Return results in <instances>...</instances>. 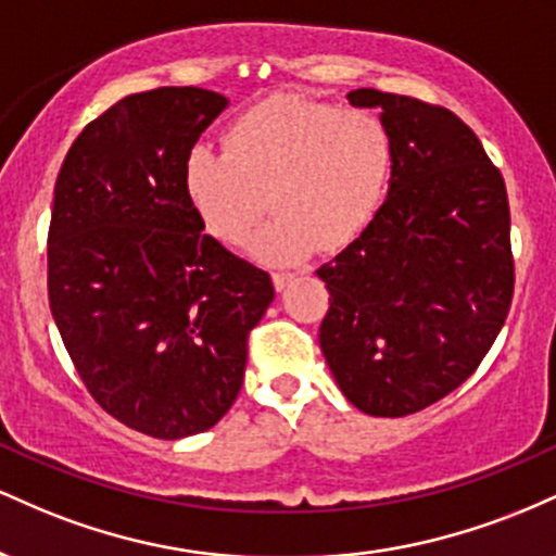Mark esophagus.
Returning <instances> with one entry per match:
<instances>
[{
  "label": "esophagus",
  "mask_w": 556,
  "mask_h": 556,
  "mask_svg": "<svg viewBox=\"0 0 556 556\" xmlns=\"http://www.w3.org/2000/svg\"><path fill=\"white\" fill-rule=\"evenodd\" d=\"M292 279H295V274H287V271H277V274H271L274 290H277V292H282L285 287L292 282Z\"/></svg>",
  "instance_id": "esophagus-1"
}]
</instances>
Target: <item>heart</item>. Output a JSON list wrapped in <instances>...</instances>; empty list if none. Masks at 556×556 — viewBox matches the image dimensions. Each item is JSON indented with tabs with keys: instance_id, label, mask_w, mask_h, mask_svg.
<instances>
[{
	"instance_id": "obj_1",
	"label": "heart",
	"mask_w": 556,
	"mask_h": 556,
	"mask_svg": "<svg viewBox=\"0 0 556 556\" xmlns=\"http://www.w3.org/2000/svg\"><path fill=\"white\" fill-rule=\"evenodd\" d=\"M394 143L381 119L300 96H271L242 112L225 151L195 146L185 193L208 235L240 245L266 208L274 219L251 242L261 264H298L358 240L384 203Z\"/></svg>"
}]
</instances>
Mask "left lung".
Here are the masks:
<instances>
[{"label":"left lung","mask_w":556,"mask_h":556,"mask_svg":"<svg viewBox=\"0 0 556 556\" xmlns=\"http://www.w3.org/2000/svg\"><path fill=\"white\" fill-rule=\"evenodd\" d=\"M348 101L381 110L394 169L366 232L316 271L331 295L318 344L358 410L402 418L460 387L504 327L507 188L450 110L374 88Z\"/></svg>","instance_id":"obj_1"}]
</instances>
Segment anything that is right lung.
Returning a JSON list of instances; mask_svg holds the SVG:
<instances>
[{"label": "right lung", "instance_id": "1", "mask_svg": "<svg viewBox=\"0 0 556 556\" xmlns=\"http://www.w3.org/2000/svg\"><path fill=\"white\" fill-rule=\"evenodd\" d=\"M227 96H125L70 146L49 227V308L91 397L140 433L182 439L238 397L266 271L203 232L185 162Z\"/></svg>", "mask_w": 556, "mask_h": 556}]
</instances>
